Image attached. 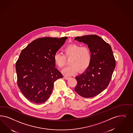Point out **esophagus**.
Returning a JSON list of instances; mask_svg holds the SVG:
<instances>
[{"mask_svg": "<svg viewBox=\"0 0 133 133\" xmlns=\"http://www.w3.org/2000/svg\"><path fill=\"white\" fill-rule=\"evenodd\" d=\"M70 78V77H67V76H64V79H66V80H68V79H69Z\"/></svg>", "mask_w": 133, "mask_h": 133, "instance_id": "34e87169", "label": "esophagus"}]
</instances>
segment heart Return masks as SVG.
I'll list each match as a JSON object with an SVG mask.
<instances>
[{
  "label": "heart",
  "mask_w": 133,
  "mask_h": 133,
  "mask_svg": "<svg viewBox=\"0 0 133 133\" xmlns=\"http://www.w3.org/2000/svg\"><path fill=\"white\" fill-rule=\"evenodd\" d=\"M64 55L56 53L53 60L56 65L63 68L66 64L67 59H70V66L64 69L63 73L66 76L72 75L78 71L82 72L90 66L91 60V53L89 48L86 46L72 44L65 47L63 50Z\"/></svg>",
  "instance_id": "1"
}]
</instances>
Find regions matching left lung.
Wrapping results in <instances>:
<instances>
[{
    "mask_svg": "<svg viewBox=\"0 0 133 133\" xmlns=\"http://www.w3.org/2000/svg\"><path fill=\"white\" fill-rule=\"evenodd\" d=\"M75 40L87 44L91 53L90 66L75 77V91L85 98L100 94L109 85L116 67V60L111 46L96 35L76 37Z\"/></svg>",
    "mask_w": 133,
    "mask_h": 133,
    "instance_id": "left-lung-1",
    "label": "left lung"
}]
</instances>
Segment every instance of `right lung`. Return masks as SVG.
<instances>
[{
  "label": "right lung",
  "instance_id": "obj_1",
  "mask_svg": "<svg viewBox=\"0 0 133 133\" xmlns=\"http://www.w3.org/2000/svg\"><path fill=\"white\" fill-rule=\"evenodd\" d=\"M67 39L39 38L22 50L16 64L17 86L29 101L45 102L51 94L54 82L63 77L55 67L53 57Z\"/></svg>",
  "mask_w": 133,
  "mask_h": 133
}]
</instances>
